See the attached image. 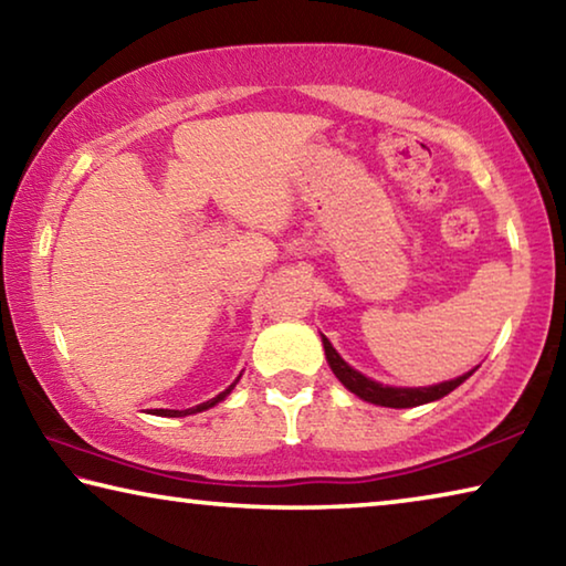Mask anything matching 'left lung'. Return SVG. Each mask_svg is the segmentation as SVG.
Returning <instances> with one entry per match:
<instances>
[{
    "label": "left lung",
    "instance_id": "8db88e82",
    "mask_svg": "<svg viewBox=\"0 0 566 566\" xmlns=\"http://www.w3.org/2000/svg\"><path fill=\"white\" fill-rule=\"evenodd\" d=\"M324 344V354H327V361L334 375L342 381L344 387H347L352 395H357L364 401H371V405H379V407H395V409H407V407H419V405H427V401H434V399H442L449 391L457 389L459 385L467 377L474 375L472 371H467L464 377H457L452 381H442V385H434V387H419V389H401V387H385V385H377V381L367 379L364 375H359L357 369H352L347 361H344L337 349L332 347L327 337H322Z\"/></svg>",
    "mask_w": 566,
    "mask_h": 566
}]
</instances>
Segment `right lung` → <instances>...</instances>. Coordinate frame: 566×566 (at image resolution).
<instances>
[{
	"mask_svg": "<svg viewBox=\"0 0 566 566\" xmlns=\"http://www.w3.org/2000/svg\"><path fill=\"white\" fill-rule=\"evenodd\" d=\"M234 387V385H232ZM232 387L229 389H224L222 395H217L214 399H209V401H202V405H197V407H191V409H155V415H159V417H187V415H197V411H205V409H209V407H214L217 401H222L229 391H232Z\"/></svg>",
	"mask_w": 566,
	"mask_h": 566,
	"instance_id": "right-lung-1",
	"label": "right lung"
}]
</instances>
